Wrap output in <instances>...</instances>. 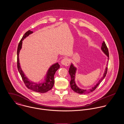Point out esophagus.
<instances>
[{
    "label": "esophagus",
    "mask_w": 124,
    "mask_h": 124,
    "mask_svg": "<svg viewBox=\"0 0 124 124\" xmlns=\"http://www.w3.org/2000/svg\"><path fill=\"white\" fill-rule=\"evenodd\" d=\"M61 64L62 65H64V66H68L70 65V62L69 61V60L68 59V58H65L64 59H63L62 61H61Z\"/></svg>",
    "instance_id": "esophagus-1"
}]
</instances>
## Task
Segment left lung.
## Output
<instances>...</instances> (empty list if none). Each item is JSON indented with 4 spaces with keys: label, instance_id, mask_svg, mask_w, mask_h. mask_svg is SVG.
I'll return each instance as SVG.
<instances>
[{
    "label": "left lung",
    "instance_id": "obj_1",
    "mask_svg": "<svg viewBox=\"0 0 124 124\" xmlns=\"http://www.w3.org/2000/svg\"><path fill=\"white\" fill-rule=\"evenodd\" d=\"M101 50L102 51L106 54V56L108 57V61L107 62V64H106V68L105 70L104 73L103 74V76L101 77V78L98 81V82L96 83V84L93 87H92V88L89 89L88 90L86 89H83L79 88L76 84L75 82V75L76 72L77 71V68L74 66L73 63H71V66L69 68V72L71 76V81H70V85L71 89L74 91L75 93H77L79 94H86L89 93L91 92H93L95 89L97 88V87L102 82V81L104 80V79L105 78L106 76L107 71V64L108 63V60H109V53L108 50L107 49V47L106 46V44L105 43V42L103 41L102 44V47H101Z\"/></svg>",
    "mask_w": 124,
    "mask_h": 124
}]
</instances>
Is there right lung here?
I'll use <instances>...</instances> for the list:
<instances>
[{"label": "right lung", "instance_id": "1", "mask_svg": "<svg viewBox=\"0 0 124 124\" xmlns=\"http://www.w3.org/2000/svg\"><path fill=\"white\" fill-rule=\"evenodd\" d=\"M33 31H27L22 37L18 44L17 50V67L18 71L22 77L24 84L28 88L36 92L44 93L50 90L53 87L54 84V74L56 71L60 68V66L58 62H56L52 65L47 71L44 81L41 83H34V82H32L29 80V79H28V78L25 75L24 72L21 69L19 63V54L20 51L22 48L23 40H24V39H25L30 34L33 33Z\"/></svg>", "mask_w": 124, "mask_h": 124}]
</instances>
